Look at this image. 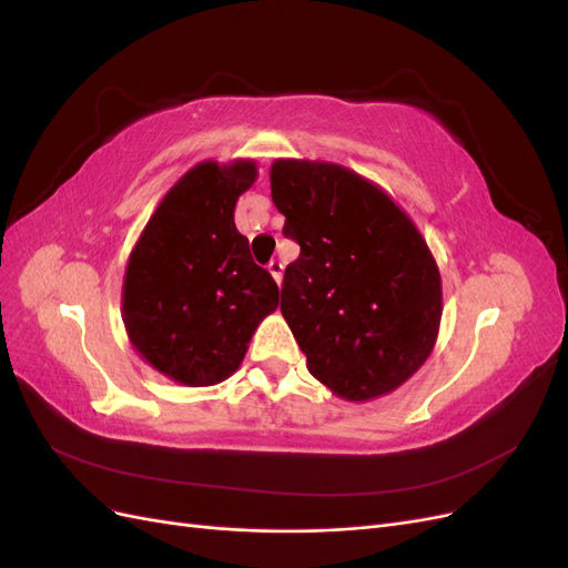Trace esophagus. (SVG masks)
Returning a JSON list of instances; mask_svg holds the SVG:
<instances>
[{
  "instance_id": "obj_1",
  "label": "esophagus",
  "mask_w": 568,
  "mask_h": 568,
  "mask_svg": "<svg viewBox=\"0 0 568 568\" xmlns=\"http://www.w3.org/2000/svg\"><path fill=\"white\" fill-rule=\"evenodd\" d=\"M267 272L272 274V280L277 282V284H282V274H284V265L280 263V261H272L270 265H267Z\"/></svg>"
}]
</instances>
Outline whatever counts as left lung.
Listing matches in <instances>:
<instances>
[{
  "instance_id": "8db88e82",
  "label": "left lung",
  "mask_w": 568,
  "mask_h": 568,
  "mask_svg": "<svg viewBox=\"0 0 568 568\" xmlns=\"http://www.w3.org/2000/svg\"><path fill=\"white\" fill-rule=\"evenodd\" d=\"M270 189L301 255L286 265L282 315L307 372L338 398L400 388L432 355L443 315L436 257L412 217L355 170L277 159Z\"/></svg>"
}]
</instances>
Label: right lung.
<instances>
[{
	"label": "right lung",
	"instance_id": "obj_1",
	"mask_svg": "<svg viewBox=\"0 0 568 568\" xmlns=\"http://www.w3.org/2000/svg\"><path fill=\"white\" fill-rule=\"evenodd\" d=\"M253 159L201 161L168 189L128 257L120 313L132 348L180 386H215L242 365L280 288L234 225Z\"/></svg>",
	"mask_w": 568,
	"mask_h": 568
}]
</instances>
